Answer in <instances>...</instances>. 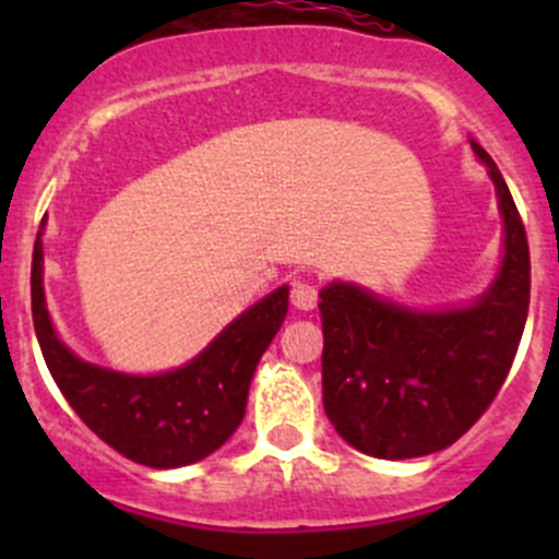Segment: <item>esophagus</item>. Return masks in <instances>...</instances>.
I'll list each match as a JSON object with an SVG mask.
<instances>
[{
	"instance_id": "esophagus-1",
	"label": "esophagus",
	"mask_w": 559,
	"mask_h": 559,
	"mask_svg": "<svg viewBox=\"0 0 559 559\" xmlns=\"http://www.w3.org/2000/svg\"><path fill=\"white\" fill-rule=\"evenodd\" d=\"M316 302H319V289L313 284H308V281H295L292 284V306L297 311H313Z\"/></svg>"
}]
</instances>
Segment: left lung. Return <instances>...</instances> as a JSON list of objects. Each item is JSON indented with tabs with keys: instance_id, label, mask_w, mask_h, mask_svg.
I'll use <instances>...</instances> for the list:
<instances>
[{
	"instance_id": "obj_1",
	"label": "left lung",
	"mask_w": 559,
	"mask_h": 559,
	"mask_svg": "<svg viewBox=\"0 0 559 559\" xmlns=\"http://www.w3.org/2000/svg\"><path fill=\"white\" fill-rule=\"evenodd\" d=\"M506 224L492 289L462 311L419 313L348 284L321 289V386L326 419L359 452L411 460L452 447L492 405L514 365L530 308V248L492 156Z\"/></svg>"
}]
</instances>
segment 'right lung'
I'll return each mask as SVG.
<instances>
[{"instance_id":"obj_1","label":"right lung","mask_w":559,"mask_h":559,"mask_svg":"<svg viewBox=\"0 0 559 559\" xmlns=\"http://www.w3.org/2000/svg\"><path fill=\"white\" fill-rule=\"evenodd\" d=\"M289 311V286L248 308L205 352L162 376H123L78 359L45 311L43 248L32 257V319L45 365L88 430L127 460L180 467L216 452L243 421L259 357Z\"/></svg>"}]
</instances>
